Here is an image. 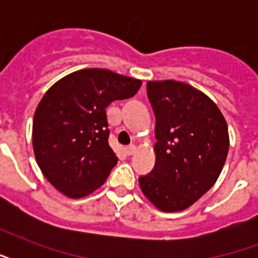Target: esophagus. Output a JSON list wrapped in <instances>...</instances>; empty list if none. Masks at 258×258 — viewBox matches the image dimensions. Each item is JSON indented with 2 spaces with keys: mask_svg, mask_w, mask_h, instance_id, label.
<instances>
[{
  "mask_svg": "<svg viewBox=\"0 0 258 258\" xmlns=\"http://www.w3.org/2000/svg\"><path fill=\"white\" fill-rule=\"evenodd\" d=\"M124 150H125V154H127V155H133V154H135V151H137V147H135L134 145H130V146H127Z\"/></svg>",
  "mask_w": 258,
  "mask_h": 258,
  "instance_id": "34e87169",
  "label": "esophagus"
}]
</instances>
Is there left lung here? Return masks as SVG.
Masks as SVG:
<instances>
[{"label":"left lung","mask_w":258,"mask_h":258,"mask_svg":"<svg viewBox=\"0 0 258 258\" xmlns=\"http://www.w3.org/2000/svg\"><path fill=\"white\" fill-rule=\"evenodd\" d=\"M147 96L155 113V166L139 176V186L161 212H180L218 179L229 151L228 124L216 103L186 83L147 82Z\"/></svg>","instance_id":"left-lung-1"}]
</instances>
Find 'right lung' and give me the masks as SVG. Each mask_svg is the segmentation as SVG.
I'll return each mask as SVG.
<instances>
[{"instance_id": "1", "label": "right lung", "mask_w": 258, "mask_h": 258, "mask_svg": "<svg viewBox=\"0 0 258 258\" xmlns=\"http://www.w3.org/2000/svg\"><path fill=\"white\" fill-rule=\"evenodd\" d=\"M141 86L138 79L88 68L46 91L34 112L32 143L38 167L56 190L83 198L104 183L117 163L105 109L134 96Z\"/></svg>"}]
</instances>
